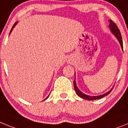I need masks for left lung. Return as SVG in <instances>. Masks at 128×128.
I'll list each match as a JSON object with an SVG mask.
<instances>
[{
	"label": "left lung",
	"mask_w": 128,
	"mask_h": 128,
	"mask_svg": "<svg viewBox=\"0 0 128 128\" xmlns=\"http://www.w3.org/2000/svg\"><path fill=\"white\" fill-rule=\"evenodd\" d=\"M110 25H109V28H110V30L112 32L113 35H114L116 38L117 39V40L118 41L119 43L120 44V46L122 48V49L123 50V42H122V36H121L120 32V30L118 28L117 26L116 25V24L114 23V22L113 20H110ZM74 89L75 91H76V94H77V95L78 96H80V98H84V99H86L87 100H98V99H100V98H103V97L106 96L108 94L111 92V91L112 90L113 88L108 91V92L106 93L103 94H102V95H99V96H89L87 95L86 94L83 93L82 92H81L80 90H79V89L78 88L77 86H76V78H74Z\"/></svg>",
	"instance_id": "1"
}]
</instances>
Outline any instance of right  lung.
Instances as JSON below:
<instances>
[{"instance_id":"right-lung-1","label":"right lung","mask_w":128,"mask_h":128,"mask_svg":"<svg viewBox=\"0 0 128 128\" xmlns=\"http://www.w3.org/2000/svg\"><path fill=\"white\" fill-rule=\"evenodd\" d=\"M17 22H15V24H14V26H13V27H12V30H11L10 32V34L11 33H12V30H13V29H14V27H15V26H16V24H17ZM48 96H49V95H48V96H47V97H46V98H45V99H44V100H46V99H47V98H48Z\"/></svg>"}]
</instances>
